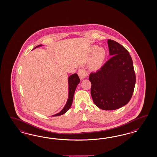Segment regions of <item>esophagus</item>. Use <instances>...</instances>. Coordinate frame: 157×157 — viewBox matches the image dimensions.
<instances>
[{
  "instance_id": "34e87169",
  "label": "esophagus",
  "mask_w": 157,
  "mask_h": 157,
  "mask_svg": "<svg viewBox=\"0 0 157 157\" xmlns=\"http://www.w3.org/2000/svg\"><path fill=\"white\" fill-rule=\"evenodd\" d=\"M78 75L81 79H84V78H85L88 76L87 72L86 71L85 69H84V68L80 69L78 72Z\"/></svg>"
}]
</instances>
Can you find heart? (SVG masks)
<instances>
[{
	"mask_svg": "<svg viewBox=\"0 0 157 157\" xmlns=\"http://www.w3.org/2000/svg\"><path fill=\"white\" fill-rule=\"evenodd\" d=\"M97 45H93L91 47V51H94L91 59V68L97 70L102 65L106 57V51L104 48H97Z\"/></svg>",
	"mask_w": 157,
	"mask_h": 157,
	"instance_id": "heart-1",
	"label": "heart"
}]
</instances>
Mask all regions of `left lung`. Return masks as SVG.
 <instances>
[{
    "label": "left lung",
    "instance_id": "left-lung-1",
    "mask_svg": "<svg viewBox=\"0 0 157 157\" xmlns=\"http://www.w3.org/2000/svg\"><path fill=\"white\" fill-rule=\"evenodd\" d=\"M112 57L96 72L91 73V95L95 105L105 110L117 109L131 100L136 82L133 62L128 51L108 40Z\"/></svg>",
    "mask_w": 157,
    "mask_h": 157
}]
</instances>
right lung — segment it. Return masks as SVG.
Here are the masks:
<instances>
[{"mask_svg": "<svg viewBox=\"0 0 157 157\" xmlns=\"http://www.w3.org/2000/svg\"><path fill=\"white\" fill-rule=\"evenodd\" d=\"M43 45H39L38 46L34 48V49L36 48L41 47ZM80 82V79L79 78L78 75L76 74H74L71 75L69 76L68 78V99L67 101L66 104L64 108L62 109L60 112L57 113L56 114H53L52 116H59L62 114H64L66 112H67L70 108L71 106L72 101H73V98H74V95L75 93V91L76 90V86L79 84Z\"/></svg>", "mask_w": 157, "mask_h": 157, "instance_id": "add662e5", "label": "right lung"}]
</instances>
